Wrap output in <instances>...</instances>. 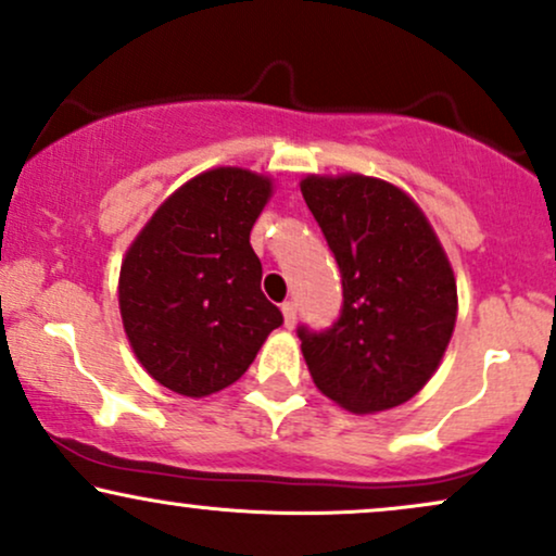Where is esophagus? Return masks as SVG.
Listing matches in <instances>:
<instances>
[{
  "mask_svg": "<svg viewBox=\"0 0 556 556\" xmlns=\"http://www.w3.org/2000/svg\"><path fill=\"white\" fill-rule=\"evenodd\" d=\"M282 316H285L287 329H292V326H295V320H298V305L292 303V300H287V303L282 305Z\"/></svg>",
  "mask_w": 556,
  "mask_h": 556,
  "instance_id": "obj_1",
  "label": "esophagus"
}]
</instances>
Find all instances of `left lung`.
<instances>
[{
	"label": "left lung",
	"mask_w": 556,
	"mask_h": 556,
	"mask_svg": "<svg viewBox=\"0 0 556 556\" xmlns=\"http://www.w3.org/2000/svg\"><path fill=\"white\" fill-rule=\"evenodd\" d=\"M300 191L342 271V316L298 329L313 383L352 414L406 404L434 376L458 316L447 253L419 204L383 178L305 176Z\"/></svg>",
	"instance_id": "left-lung-1"
}]
</instances>
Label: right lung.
<instances>
[{"instance_id": "right-lung-1", "label": "right lung", "mask_w": 556, "mask_h": 556, "mask_svg": "<svg viewBox=\"0 0 556 556\" xmlns=\"http://www.w3.org/2000/svg\"><path fill=\"white\" fill-rule=\"evenodd\" d=\"M269 176L212 168L186 180L131 240L118 311L134 357L189 399L223 391L249 370L282 313L261 292L251 230L271 199Z\"/></svg>"}]
</instances>
